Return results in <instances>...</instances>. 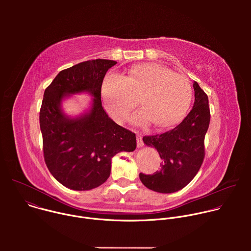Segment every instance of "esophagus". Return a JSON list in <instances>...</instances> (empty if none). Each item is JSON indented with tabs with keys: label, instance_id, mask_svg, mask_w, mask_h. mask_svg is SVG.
<instances>
[{
	"label": "esophagus",
	"instance_id": "esophagus-1",
	"mask_svg": "<svg viewBox=\"0 0 251 251\" xmlns=\"http://www.w3.org/2000/svg\"><path fill=\"white\" fill-rule=\"evenodd\" d=\"M137 146H138V148H141L144 146V142H143V139H142L141 135H139V134L137 135Z\"/></svg>",
	"mask_w": 251,
	"mask_h": 251
}]
</instances>
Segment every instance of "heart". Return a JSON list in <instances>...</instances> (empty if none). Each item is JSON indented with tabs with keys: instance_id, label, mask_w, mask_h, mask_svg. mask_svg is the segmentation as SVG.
Segmentation results:
<instances>
[{
	"instance_id": "heart-1",
	"label": "heart",
	"mask_w": 251,
	"mask_h": 251,
	"mask_svg": "<svg viewBox=\"0 0 251 251\" xmlns=\"http://www.w3.org/2000/svg\"><path fill=\"white\" fill-rule=\"evenodd\" d=\"M102 94L106 109L114 119L124 120L140 96L143 109L135 112L130 120L135 124L151 120L156 126L166 127L188 111L193 88L185 75L151 63L133 67L126 77L115 73L107 75Z\"/></svg>"
}]
</instances>
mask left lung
Segmentation results:
<instances>
[{
	"instance_id": "1",
	"label": "left lung",
	"mask_w": 251,
	"mask_h": 251,
	"mask_svg": "<svg viewBox=\"0 0 251 251\" xmlns=\"http://www.w3.org/2000/svg\"><path fill=\"white\" fill-rule=\"evenodd\" d=\"M195 103L182 122L164 132L143 137L148 147L157 149L161 170L153 175L140 173V180L148 189L171 194L185 188L198 174L204 158V136L210 112L208 98L194 81Z\"/></svg>"
}]
</instances>
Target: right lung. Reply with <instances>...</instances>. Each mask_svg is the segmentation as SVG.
Wrapping results in <instances>:
<instances>
[{
	"mask_svg": "<svg viewBox=\"0 0 251 251\" xmlns=\"http://www.w3.org/2000/svg\"><path fill=\"white\" fill-rule=\"evenodd\" d=\"M117 62L93 59L61 70L47 87L40 111L44 157L51 175L64 187L88 191L101 186L111 172V159L136 149L135 133L108 117L101 103V86L107 70ZM88 92L91 110L71 119L61 109L63 98Z\"/></svg>",
	"mask_w": 251,
	"mask_h": 251,
	"instance_id": "obj_1",
	"label": "right lung"
}]
</instances>
